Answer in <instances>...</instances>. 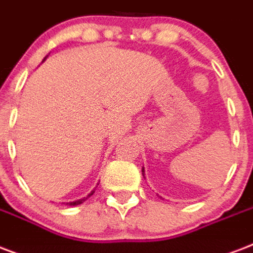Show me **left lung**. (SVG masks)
I'll return each instance as SVG.
<instances>
[{
    "instance_id": "obj_1",
    "label": "left lung",
    "mask_w": 253,
    "mask_h": 253,
    "mask_svg": "<svg viewBox=\"0 0 253 253\" xmlns=\"http://www.w3.org/2000/svg\"><path fill=\"white\" fill-rule=\"evenodd\" d=\"M142 175H144V168H142Z\"/></svg>"
}]
</instances>
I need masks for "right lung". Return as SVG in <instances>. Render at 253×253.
Segmentation results:
<instances>
[{
  "instance_id": "1",
  "label": "right lung",
  "mask_w": 253,
  "mask_h": 253,
  "mask_svg": "<svg viewBox=\"0 0 253 253\" xmlns=\"http://www.w3.org/2000/svg\"><path fill=\"white\" fill-rule=\"evenodd\" d=\"M44 59H46V58H44ZM95 193V191H92L91 194H89V195H88V197H91L92 194ZM83 201L84 199H80V201H75V202H71V203H70V205H71V206H76V205H80V203H83Z\"/></svg>"
}]
</instances>
